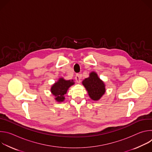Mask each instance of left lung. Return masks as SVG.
Masks as SVG:
<instances>
[{
    "instance_id": "1",
    "label": "left lung",
    "mask_w": 152,
    "mask_h": 152,
    "mask_svg": "<svg viewBox=\"0 0 152 152\" xmlns=\"http://www.w3.org/2000/svg\"><path fill=\"white\" fill-rule=\"evenodd\" d=\"M74 84L73 80H66L62 78L55 83L51 88L52 94L56 96V100L58 102H62L64 100V94H66L68 88Z\"/></svg>"
}]
</instances>
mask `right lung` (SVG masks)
Listing matches in <instances>:
<instances>
[{
  "instance_id": "add662e5",
  "label": "right lung",
  "mask_w": 152,
  "mask_h": 152,
  "mask_svg": "<svg viewBox=\"0 0 152 152\" xmlns=\"http://www.w3.org/2000/svg\"><path fill=\"white\" fill-rule=\"evenodd\" d=\"M82 83L88 91L91 99L94 100H99L105 92L103 82L95 72L90 73V77L83 80Z\"/></svg>"
}]
</instances>
